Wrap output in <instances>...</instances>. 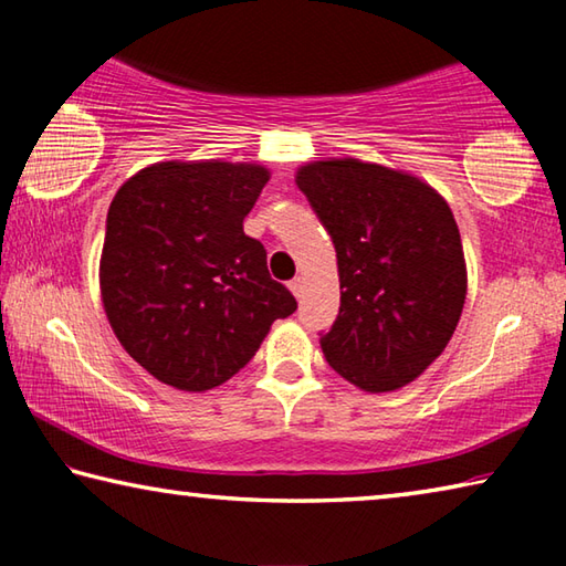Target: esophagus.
Masks as SVG:
<instances>
[{
    "mask_svg": "<svg viewBox=\"0 0 566 566\" xmlns=\"http://www.w3.org/2000/svg\"><path fill=\"white\" fill-rule=\"evenodd\" d=\"M290 290H292V294L296 296V300H300L302 292H304V280H302V276H294V280L290 282Z\"/></svg>",
    "mask_w": 566,
    "mask_h": 566,
    "instance_id": "1",
    "label": "esophagus"
}]
</instances>
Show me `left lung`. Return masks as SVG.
Listing matches in <instances>:
<instances>
[{
    "mask_svg": "<svg viewBox=\"0 0 566 566\" xmlns=\"http://www.w3.org/2000/svg\"><path fill=\"white\" fill-rule=\"evenodd\" d=\"M337 249L342 304L322 334L329 367L371 395L415 381L452 339L467 300L462 237L444 197L359 159L296 171Z\"/></svg>",
    "mask_w": 566,
    "mask_h": 566,
    "instance_id": "8db88e82",
    "label": "left lung"
}]
</instances>
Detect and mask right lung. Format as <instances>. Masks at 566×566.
<instances>
[{
  "label": "right lung",
  "mask_w": 566,
  "mask_h": 566,
  "mask_svg": "<svg viewBox=\"0 0 566 566\" xmlns=\"http://www.w3.org/2000/svg\"><path fill=\"white\" fill-rule=\"evenodd\" d=\"M270 169L159 161L114 195L99 262L102 304L129 357L181 391L224 385L296 300L266 270L244 217Z\"/></svg>",
  "instance_id": "1"
}]
</instances>
